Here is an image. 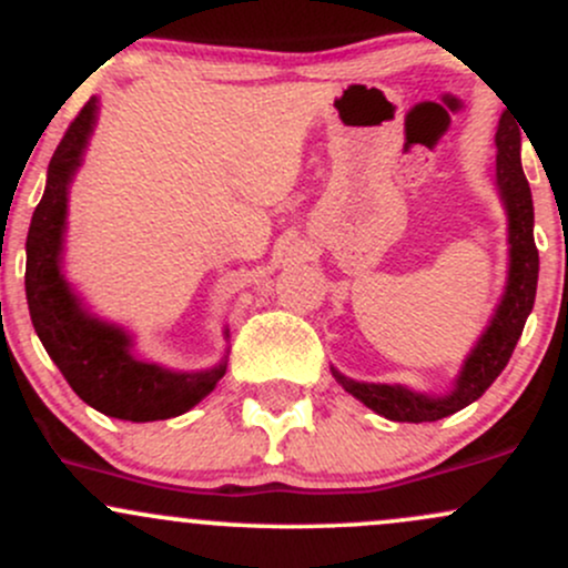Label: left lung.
Instances as JSON below:
<instances>
[{
  "label": "left lung",
  "instance_id": "1",
  "mask_svg": "<svg viewBox=\"0 0 568 568\" xmlns=\"http://www.w3.org/2000/svg\"><path fill=\"white\" fill-rule=\"evenodd\" d=\"M497 189L499 200L507 211V245H510V264H507V283L497 310L486 331L480 334L470 355L462 363L459 376L446 395L414 393L403 384H374L355 382L349 376H334L352 397L371 410L393 422H438L456 410L470 406L491 387L494 379L505 371L515 344L524 334L526 317L534 310L539 277V253L534 245V202L531 189L520 168V130L510 116L501 114L497 135Z\"/></svg>",
  "mask_w": 568,
  "mask_h": 568
}]
</instances>
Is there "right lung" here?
I'll use <instances>...</instances> for the list:
<instances>
[{"instance_id":"1","label":"right lung","mask_w":568,"mask_h":568,"mask_svg":"<svg viewBox=\"0 0 568 568\" xmlns=\"http://www.w3.org/2000/svg\"><path fill=\"white\" fill-rule=\"evenodd\" d=\"M95 122L98 98L93 95L48 165V184L26 237V302L39 342L88 406L125 422L171 419L213 393L226 374L230 349L221 363L205 371H173L141 361L133 352V336L122 325L93 315L63 277L69 186L80 171Z\"/></svg>"}]
</instances>
